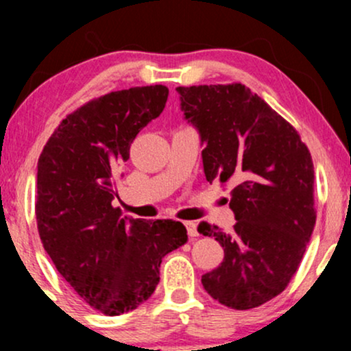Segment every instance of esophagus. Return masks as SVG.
Listing matches in <instances>:
<instances>
[{
	"mask_svg": "<svg viewBox=\"0 0 351 351\" xmlns=\"http://www.w3.org/2000/svg\"><path fill=\"white\" fill-rule=\"evenodd\" d=\"M184 226H186V229H188L189 237H193V239H195V237H198V224H196L195 221H188V223H184Z\"/></svg>",
	"mask_w": 351,
	"mask_h": 351,
	"instance_id": "1",
	"label": "esophagus"
}]
</instances>
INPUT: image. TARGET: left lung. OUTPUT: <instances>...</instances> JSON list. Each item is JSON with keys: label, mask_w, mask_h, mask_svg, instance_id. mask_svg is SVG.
<instances>
[{"label": "left lung", "mask_w": 351, "mask_h": 351, "mask_svg": "<svg viewBox=\"0 0 351 351\" xmlns=\"http://www.w3.org/2000/svg\"><path fill=\"white\" fill-rule=\"evenodd\" d=\"M176 92L199 134L206 180L234 184L226 199L236 217L231 231L198 228L224 249L201 284L226 307H259L287 287L315 226L312 156L295 128L243 84Z\"/></svg>", "instance_id": "1"}]
</instances>
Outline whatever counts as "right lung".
<instances>
[{"instance_id":"1","label":"right lung","mask_w":351,"mask_h":351,"mask_svg":"<svg viewBox=\"0 0 351 351\" xmlns=\"http://www.w3.org/2000/svg\"><path fill=\"white\" fill-rule=\"evenodd\" d=\"M167 99L165 86H147L92 100L60 122L39 156L36 219L44 249L64 280L106 315L150 299L162 259L188 241L180 221L122 217L112 206L114 176Z\"/></svg>"}]
</instances>
